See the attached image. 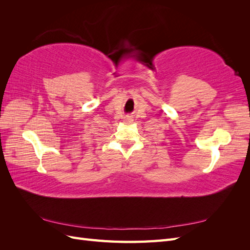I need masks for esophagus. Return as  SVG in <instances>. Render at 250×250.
Listing matches in <instances>:
<instances>
[{
  "label": "esophagus",
  "instance_id": "esophagus-1",
  "mask_svg": "<svg viewBox=\"0 0 250 250\" xmlns=\"http://www.w3.org/2000/svg\"><path fill=\"white\" fill-rule=\"evenodd\" d=\"M126 121H127V122H131V121H132V119H131V117H126V119H125Z\"/></svg>",
  "mask_w": 250,
  "mask_h": 250
}]
</instances>
